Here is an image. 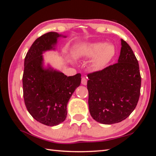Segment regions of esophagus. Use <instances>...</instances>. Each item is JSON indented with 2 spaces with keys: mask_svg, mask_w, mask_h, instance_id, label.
Wrapping results in <instances>:
<instances>
[{
  "mask_svg": "<svg viewBox=\"0 0 156 156\" xmlns=\"http://www.w3.org/2000/svg\"><path fill=\"white\" fill-rule=\"evenodd\" d=\"M81 83L83 84V85H87V79L85 77H83L82 78Z\"/></svg>",
  "mask_w": 156,
  "mask_h": 156,
  "instance_id": "esophagus-1",
  "label": "esophagus"
}]
</instances>
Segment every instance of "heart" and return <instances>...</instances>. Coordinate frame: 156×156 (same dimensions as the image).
<instances>
[{
    "instance_id": "heart-1",
    "label": "heart",
    "mask_w": 156,
    "mask_h": 156,
    "mask_svg": "<svg viewBox=\"0 0 156 156\" xmlns=\"http://www.w3.org/2000/svg\"><path fill=\"white\" fill-rule=\"evenodd\" d=\"M80 55L85 57H94L93 65L95 68L102 67L107 64L115 55V48L112 44L105 43L89 44L80 51Z\"/></svg>"
}]
</instances>
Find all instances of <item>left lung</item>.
Instances as JSON below:
<instances>
[{"label":"left lung","instance_id":"obj_1","mask_svg":"<svg viewBox=\"0 0 156 156\" xmlns=\"http://www.w3.org/2000/svg\"><path fill=\"white\" fill-rule=\"evenodd\" d=\"M121 44L118 62L87 74L89 112L95 120L105 125L129 117L140 94L138 60L126 41L122 39Z\"/></svg>","mask_w":156,"mask_h":156}]
</instances>
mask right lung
Wrapping results in <instances>:
<instances>
[{"label": "right lung", "mask_w": 156, "mask_h": 156, "mask_svg": "<svg viewBox=\"0 0 156 156\" xmlns=\"http://www.w3.org/2000/svg\"><path fill=\"white\" fill-rule=\"evenodd\" d=\"M60 36L56 32L42 35L25 58L23 87L25 106L34 119L47 126L57 125L65 120L69 100L81 82L80 73L67 76L43 67L42 54L53 49Z\"/></svg>", "instance_id": "obj_1"}]
</instances>
